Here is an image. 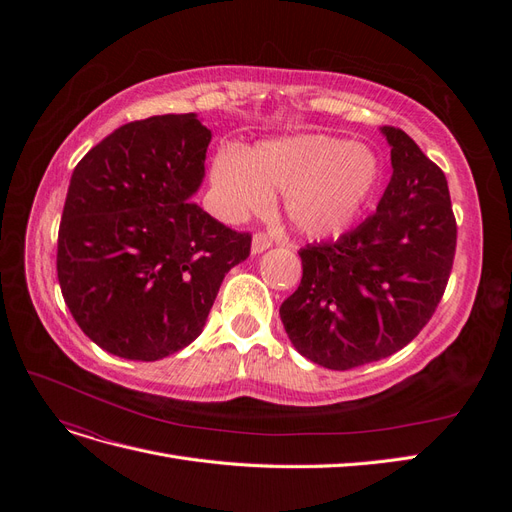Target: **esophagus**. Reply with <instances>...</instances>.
<instances>
[{
	"instance_id": "34e87169",
	"label": "esophagus",
	"mask_w": 512,
	"mask_h": 512,
	"mask_svg": "<svg viewBox=\"0 0 512 512\" xmlns=\"http://www.w3.org/2000/svg\"><path fill=\"white\" fill-rule=\"evenodd\" d=\"M273 245V239L267 235V232H256L252 237V254H262Z\"/></svg>"
}]
</instances>
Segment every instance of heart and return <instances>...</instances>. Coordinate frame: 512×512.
<instances>
[{"instance_id": "heart-1", "label": "heart", "mask_w": 512, "mask_h": 512, "mask_svg": "<svg viewBox=\"0 0 512 512\" xmlns=\"http://www.w3.org/2000/svg\"><path fill=\"white\" fill-rule=\"evenodd\" d=\"M211 181L224 209H265L282 190L288 222L303 235L329 237L359 215L378 183V160L361 145L327 134L277 138L254 149H220Z\"/></svg>"}]
</instances>
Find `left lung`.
<instances>
[{
  "label": "left lung",
  "instance_id": "8db88e82",
  "mask_svg": "<svg viewBox=\"0 0 512 512\" xmlns=\"http://www.w3.org/2000/svg\"><path fill=\"white\" fill-rule=\"evenodd\" d=\"M393 175L378 209L337 241L299 250L303 277L282 303L305 359L346 371L395 354L423 331L451 277L457 222L438 164L399 128H382Z\"/></svg>",
  "mask_w": 512,
  "mask_h": 512
}]
</instances>
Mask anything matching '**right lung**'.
I'll list each match as a JSON object with an SVG mask.
<instances>
[{
	"label": "right lung",
	"mask_w": 512,
	"mask_h": 512,
	"mask_svg": "<svg viewBox=\"0 0 512 512\" xmlns=\"http://www.w3.org/2000/svg\"><path fill=\"white\" fill-rule=\"evenodd\" d=\"M211 130L194 113L108 134L76 164L61 213L57 277L81 331L130 361H158L200 335L224 275L250 256L192 194Z\"/></svg>",
	"instance_id": "1"
}]
</instances>
